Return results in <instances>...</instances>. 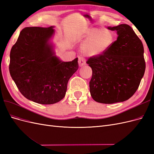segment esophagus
Wrapping results in <instances>:
<instances>
[{
	"instance_id": "obj_1",
	"label": "esophagus",
	"mask_w": 154,
	"mask_h": 154,
	"mask_svg": "<svg viewBox=\"0 0 154 154\" xmlns=\"http://www.w3.org/2000/svg\"><path fill=\"white\" fill-rule=\"evenodd\" d=\"M78 63H79V66H80V67H82L83 66H85V65L86 64V62H85V58H83V57H79V58H78Z\"/></svg>"
}]
</instances>
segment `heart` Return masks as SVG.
I'll return each mask as SVG.
<instances>
[{
  "mask_svg": "<svg viewBox=\"0 0 154 154\" xmlns=\"http://www.w3.org/2000/svg\"><path fill=\"white\" fill-rule=\"evenodd\" d=\"M82 38L85 42L82 45V52L92 57L103 54L112 47L116 40L112 31L93 26L87 27L83 30Z\"/></svg>",
  "mask_w": 154,
  "mask_h": 154,
  "instance_id": "1",
  "label": "heart"
}]
</instances>
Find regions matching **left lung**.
I'll return each instance as SVG.
<instances>
[{
	"mask_svg": "<svg viewBox=\"0 0 154 154\" xmlns=\"http://www.w3.org/2000/svg\"><path fill=\"white\" fill-rule=\"evenodd\" d=\"M118 38L103 54L88 59L92 70L90 92L94 101L112 104L123 102L136 92L145 71L142 42L127 24L108 27Z\"/></svg>",
	"mask_w": 154,
	"mask_h": 154,
	"instance_id": "left-lung-1",
	"label": "left lung"
}]
</instances>
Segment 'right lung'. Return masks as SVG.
<instances>
[{"label": "right lung", "instance_id": "obj_1", "mask_svg": "<svg viewBox=\"0 0 154 154\" xmlns=\"http://www.w3.org/2000/svg\"><path fill=\"white\" fill-rule=\"evenodd\" d=\"M53 27L23 29L10 52L9 69L18 90L27 99L42 105L63 98L68 81L78 69V58L66 62L55 55L49 43Z\"/></svg>", "mask_w": 154, "mask_h": 154}]
</instances>
